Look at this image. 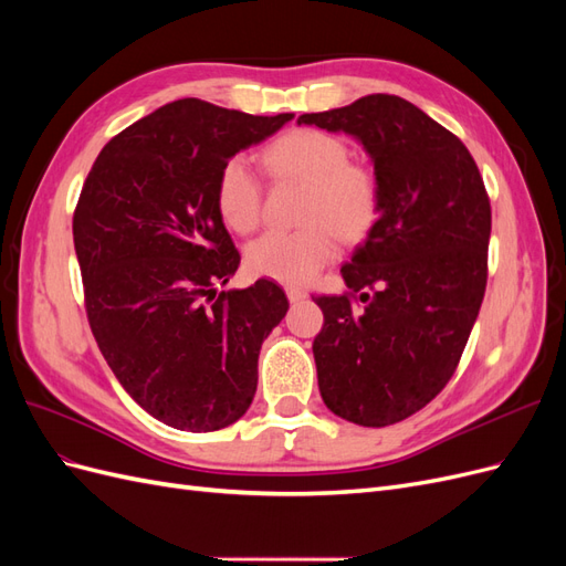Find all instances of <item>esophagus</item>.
I'll return each mask as SVG.
<instances>
[{
  "instance_id": "1",
  "label": "esophagus",
  "mask_w": 566,
  "mask_h": 566,
  "mask_svg": "<svg viewBox=\"0 0 566 566\" xmlns=\"http://www.w3.org/2000/svg\"><path fill=\"white\" fill-rule=\"evenodd\" d=\"M285 295H287V300L290 302H302V300H306V295H310V293H306V290L304 287H297V285H287L285 287Z\"/></svg>"
}]
</instances>
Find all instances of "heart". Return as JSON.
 <instances>
[{
  "mask_svg": "<svg viewBox=\"0 0 566 566\" xmlns=\"http://www.w3.org/2000/svg\"><path fill=\"white\" fill-rule=\"evenodd\" d=\"M264 163L276 179L306 186L297 231H269L248 248L254 276L304 285L331 264L342 241L364 238L378 219L380 186L366 165L349 160L347 144L318 129H293L273 142ZM262 181L245 158H231L217 177V210L238 233L262 221Z\"/></svg>",
  "mask_w": 566,
  "mask_h": 566,
  "instance_id": "b5f03b06",
  "label": "heart"
}]
</instances>
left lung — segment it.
I'll use <instances>...</instances> for the list:
<instances>
[{"label": "left lung", "mask_w": 566, "mask_h": 566, "mask_svg": "<svg viewBox=\"0 0 566 566\" xmlns=\"http://www.w3.org/2000/svg\"><path fill=\"white\" fill-rule=\"evenodd\" d=\"M297 125L356 136L380 186L378 219L339 269L349 293L314 297L321 397L356 424L401 422L447 387L482 306L484 179L465 144L401 96L370 94Z\"/></svg>", "instance_id": "1"}]
</instances>
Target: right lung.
Masks as SVG:
<instances>
[{
    "label": "right lung",
    "mask_w": 566,
    "mask_h": 566,
    "mask_svg": "<svg viewBox=\"0 0 566 566\" xmlns=\"http://www.w3.org/2000/svg\"><path fill=\"white\" fill-rule=\"evenodd\" d=\"M287 119L179 98L113 136L82 186L73 238L96 345L129 397L175 430L245 416L262 342L290 306L266 279L217 290L241 264L217 210L219 169Z\"/></svg>",
    "instance_id": "right-lung-1"
}]
</instances>
